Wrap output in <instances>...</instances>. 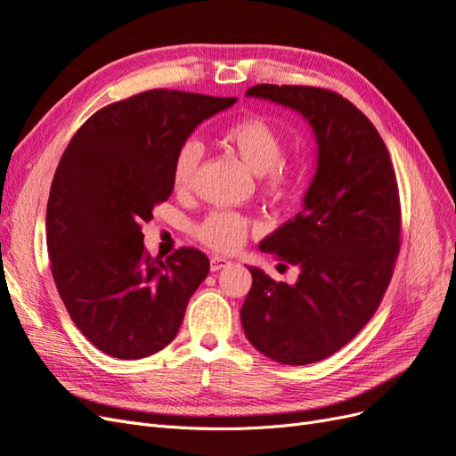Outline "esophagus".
Segmentation results:
<instances>
[{"instance_id":"1","label":"esophagus","mask_w":456,"mask_h":456,"mask_svg":"<svg viewBox=\"0 0 456 456\" xmlns=\"http://www.w3.org/2000/svg\"><path fill=\"white\" fill-rule=\"evenodd\" d=\"M230 265H232V262L224 256H211V272H218V270H223Z\"/></svg>"}]
</instances>
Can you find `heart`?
Returning <instances> with one entry per match:
<instances>
[{
  "instance_id": "1",
  "label": "heart",
  "mask_w": 456,
  "mask_h": 456,
  "mask_svg": "<svg viewBox=\"0 0 456 456\" xmlns=\"http://www.w3.org/2000/svg\"><path fill=\"white\" fill-rule=\"evenodd\" d=\"M226 144L233 150L247 169L262 175L265 186L273 194H287L295 186L293 175L281 165L283 141L275 129L260 118H245L226 129ZM201 161V144L184 142L176 151L173 165V186L183 191L191 184V178ZM249 220L228 211H215L196 228V236L211 249L230 253L243 243Z\"/></svg>"
}]
</instances>
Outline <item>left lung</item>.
I'll list each match as a JSON object with an SVG mask.
<instances>
[{
    "label": "left lung",
    "instance_id": "obj_1",
    "mask_svg": "<svg viewBox=\"0 0 456 456\" xmlns=\"http://www.w3.org/2000/svg\"><path fill=\"white\" fill-rule=\"evenodd\" d=\"M249 99L293 110L312 127L315 169L302 211L260 243L298 266L295 285L247 266L245 337L283 365L322 362L375 314L399 251L395 175L380 134L350 101L305 86H255Z\"/></svg>",
    "mask_w": 456,
    "mask_h": 456
}]
</instances>
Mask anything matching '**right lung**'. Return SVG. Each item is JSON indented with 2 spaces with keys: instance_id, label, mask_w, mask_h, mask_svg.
I'll use <instances>...</instances> for the list:
<instances>
[{
  "instance_id": "add662e5",
  "label": "right lung",
  "mask_w": 456,
  "mask_h": 456,
  "mask_svg": "<svg viewBox=\"0 0 456 456\" xmlns=\"http://www.w3.org/2000/svg\"><path fill=\"white\" fill-rule=\"evenodd\" d=\"M236 101L144 91L99 110L64 150L47 201V251L68 314L101 352L141 360L181 329L209 258L191 247L151 258L141 226L171 196L178 148Z\"/></svg>"
}]
</instances>
